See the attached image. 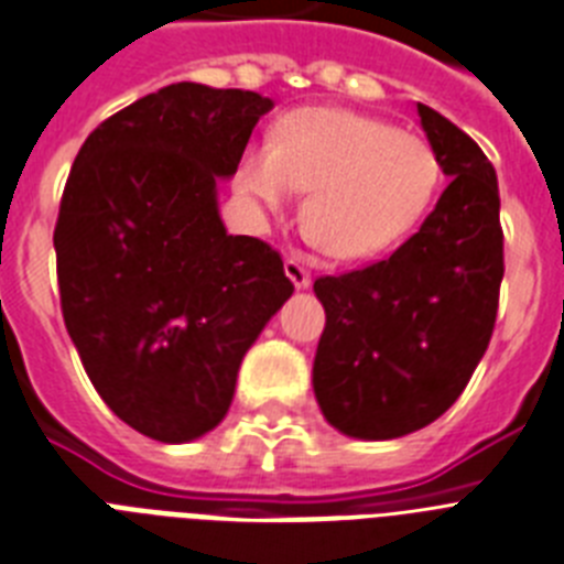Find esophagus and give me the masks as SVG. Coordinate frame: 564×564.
<instances>
[{"label": "esophagus", "instance_id": "34e87169", "mask_svg": "<svg viewBox=\"0 0 564 564\" xmlns=\"http://www.w3.org/2000/svg\"><path fill=\"white\" fill-rule=\"evenodd\" d=\"M285 273L296 288H308L311 285V271L300 259H285Z\"/></svg>", "mask_w": 564, "mask_h": 564}]
</instances>
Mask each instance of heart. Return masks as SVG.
I'll return each instance as SVG.
<instances>
[{
  "instance_id": "obj_1",
  "label": "heart",
  "mask_w": 564,
  "mask_h": 564,
  "mask_svg": "<svg viewBox=\"0 0 564 564\" xmlns=\"http://www.w3.org/2000/svg\"><path fill=\"white\" fill-rule=\"evenodd\" d=\"M236 187L279 209L305 189L302 221L334 259L394 248L426 216L441 187V158L426 138L348 109H293L268 147H250Z\"/></svg>"
}]
</instances>
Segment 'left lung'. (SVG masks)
Instances as JSON below:
<instances>
[{"instance_id":"left-lung-1","label":"left lung","mask_w":564,"mask_h":564,"mask_svg":"<svg viewBox=\"0 0 564 564\" xmlns=\"http://www.w3.org/2000/svg\"><path fill=\"white\" fill-rule=\"evenodd\" d=\"M417 115L449 187L392 256L314 282L325 308L314 394L325 421L351 438H400L444 415L467 389L499 314L496 170L444 115L423 104Z\"/></svg>"}]
</instances>
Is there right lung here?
I'll use <instances>...</instances> for the list:
<instances>
[{
	"mask_svg": "<svg viewBox=\"0 0 564 564\" xmlns=\"http://www.w3.org/2000/svg\"><path fill=\"white\" fill-rule=\"evenodd\" d=\"M271 97L172 83L97 126L59 202V305L88 380L147 438L216 430L241 357L293 293L282 256L221 225L216 181Z\"/></svg>",
	"mask_w": 564,
	"mask_h": 564,
	"instance_id": "1",
	"label": "right lung"
}]
</instances>
